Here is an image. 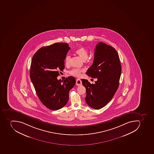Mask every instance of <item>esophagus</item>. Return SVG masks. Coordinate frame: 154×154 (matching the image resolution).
<instances>
[{
	"mask_svg": "<svg viewBox=\"0 0 154 154\" xmlns=\"http://www.w3.org/2000/svg\"><path fill=\"white\" fill-rule=\"evenodd\" d=\"M76 85L77 86H80L82 85V82L80 79H76Z\"/></svg>",
	"mask_w": 154,
	"mask_h": 154,
	"instance_id": "obj_1",
	"label": "esophagus"
}]
</instances>
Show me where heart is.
<instances>
[{"instance_id": "b5f03b06", "label": "heart", "mask_w": 154, "mask_h": 154, "mask_svg": "<svg viewBox=\"0 0 154 154\" xmlns=\"http://www.w3.org/2000/svg\"><path fill=\"white\" fill-rule=\"evenodd\" d=\"M75 54L79 56L83 61L86 60L88 57L89 53L88 50L84 47H80L75 51ZM71 62V57L69 55L66 56L65 58V64L66 66H69ZM82 71L78 69H74L69 72V74L74 76L79 77L82 75Z\"/></svg>"}]
</instances>
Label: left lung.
Masks as SVG:
<instances>
[{
  "mask_svg": "<svg viewBox=\"0 0 154 154\" xmlns=\"http://www.w3.org/2000/svg\"><path fill=\"white\" fill-rule=\"evenodd\" d=\"M122 67L118 52L115 48L100 42L96 45L94 60L86 72L97 78L94 84L82 79L86 88L87 104L94 109H100L110 102L119 86Z\"/></svg>",
  "mask_w": 154,
  "mask_h": 154,
  "instance_id": "8db88e82",
  "label": "left lung"
}]
</instances>
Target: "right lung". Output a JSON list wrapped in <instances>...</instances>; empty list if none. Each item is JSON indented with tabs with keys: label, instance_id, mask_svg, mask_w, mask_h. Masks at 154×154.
I'll list each match as a JSON object with an SVG mask.
<instances>
[{
	"label": "right lung",
	"instance_id": "1",
	"mask_svg": "<svg viewBox=\"0 0 154 154\" xmlns=\"http://www.w3.org/2000/svg\"><path fill=\"white\" fill-rule=\"evenodd\" d=\"M70 47L66 43H56L43 47L32 59L30 76L36 94L42 103L52 110L63 107L69 100V92L75 79L69 76L58 80V71L64 69V60Z\"/></svg>",
	"mask_w": 154,
	"mask_h": 154
}]
</instances>
